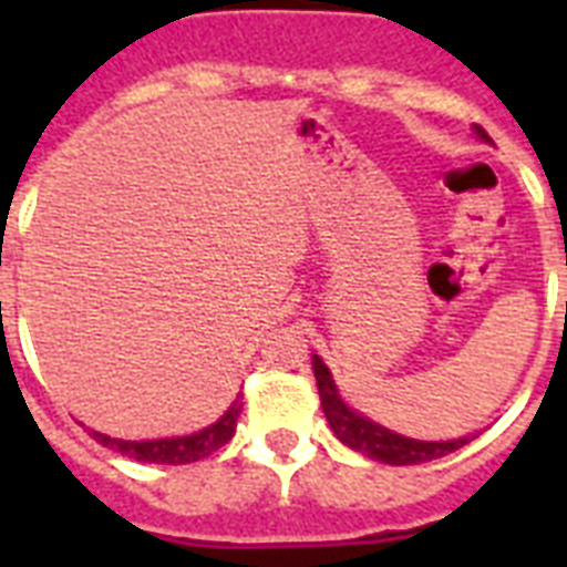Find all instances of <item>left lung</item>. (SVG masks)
I'll return each instance as SVG.
<instances>
[{
    "label": "left lung",
    "instance_id": "obj_1",
    "mask_svg": "<svg viewBox=\"0 0 567 567\" xmlns=\"http://www.w3.org/2000/svg\"><path fill=\"white\" fill-rule=\"evenodd\" d=\"M474 128L483 141H492V137L485 135V128ZM311 368H315V379H318L320 405H323V414H327L336 439L341 444H347L350 450H359L364 456L377 458V462H385V465H421V462L447 456V453L465 447L467 441L474 439V435H465V439L453 441H417L396 435V432L379 426L371 417H364V414H359L341 400L336 379H332V373H329V368L323 364L320 355H311Z\"/></svg>",
    "mask_w": 567,
    "mask_h": 567
}]
</instances>
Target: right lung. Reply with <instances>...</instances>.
<instances>
[{"label": "right lung", "mask_w": 567, "mask_h": 567, "mask_svg": "<svg viewBox=\"0 0 567 567\" xmlns=\"http://www.w3.org/2000/svg\"><path fill=\"white\" fill-rule=\"evenodd\" d=\"M244 409L240 394L231 400V405L223 412L220 421H214L212 426L194 432V435H179V439H153V441H123L93 432V439L100 441L102 447H111L137 462H153V465H188L196 458L212 456L214 450H220L226 441L235 435L238 426V414Z\"/></svg>", "instance_id": "obj_1"}]
</instances>
